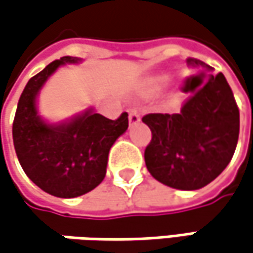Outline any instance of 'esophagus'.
<instances>
[{
  "instance_id": "1",
  "label": "esophagus",
  "mask_w": 253,
  "mask_h": 253,
  "mask_svg": "<svg viewBox=\"0 0 253 253\" xmlns=\"http://www.w3.org/2000/svg\"><path fill=\"white\" fill-rule=\"evenodd\" d=\"M140 122V114L137 110H134V109H130L128 110V123L133 126V125H137Z\"/></svg>"
}]
</instances>
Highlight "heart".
Wrapping results in <instances>:
<instances>
[{
  "label": "heart",
  "instance_id": "obj_1",
  "mask_svg": "<svg viewBox=\"0 0 253 253\" xmlns=\"http://www.w3.org/2000/svg\"><path fill=\"white\" fill-rule=\"evenodd\" d=\"M165 82H166V79L165 77H160V79H156L155 82L152 83V85H150V90L152 91H159L163 85H165Z\"/></svg>",
  "mask_w": 253,
  "mask_h": 253
}]
</instances>
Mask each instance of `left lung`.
Masks as SVG:
<instances>
[{"mask_svg":"<svg viewBox=\"0 0 253 253\" xmlns=\"http://www.w3.org/2000/svg\"><path fill=\"white\" fill-rule=\"evenodd\" d=\"M187 64L206 67L189 57ZM206 68H211L209 66ZM180 113H150L141 120L152 131L144 150L150 174L180 190L201 189L225 170L239 137V109L222 73L193 85Z\"/></svg>","mask_w":253,"mask_h":253,"instance_id":"1","label":"left lung"}]
</instances>
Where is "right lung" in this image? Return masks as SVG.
I'll list each match as a JSON object with an SVG mask.
<instances>
[{
    "instance_id": "add662e5",
    "label": "right lung",
    "mask_w": 253,
    "mask_h": 253,
    "mask_svg": "<svg viewBox=\"0 0 253 253\" xmlns=\"http://www.w3.org/2000/svg\"><path fill=\"white\" fill-rule=\"evenodd\" d=\"M77 57H61L30 79L18 100L12 123V140L25 174L57 198H77L93 190L106 176L113 143L128 127L122 113L110 120L91 110L67 125L51 126L37 116L36 97L52 73Z\"/></svg>"
}]
</instances>
